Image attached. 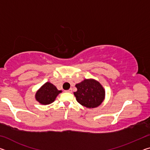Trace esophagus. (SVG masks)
I'll return each mask as SVG.
<instances>
[{
    "mask_svg": "<svg viewBox=\"0 0 150 150\" xmlns=\"http://www.w3.org/2000/svg\"><path fill=\"white\" fill-rule=\"evenodd\" d=\"M66 92H67V93H72V88H69V90L66 91Z\"/></svg>",
    "mask_w": 150,
    "mask_h": 150,
    "instance_id": "obj_1",
    "label": "esophagus"
}]
</instances>
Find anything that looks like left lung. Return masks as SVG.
<instances>
[{"instance_id":"1","label":"left lung","mask_w":150,"mask_h":150,"mask_svg":"<svg viewBox=\"0 0 150 150\" xmlns=\"http://www.w3.org/2000/svg\"><path fill=\"white\" fill-rule=\"evenodd\" d=\"M75 86L77 88L74 93L76 99L85 107H97L105 98V90L102 85L95 80L85 79Z\"/></svg>"}]
</instances>
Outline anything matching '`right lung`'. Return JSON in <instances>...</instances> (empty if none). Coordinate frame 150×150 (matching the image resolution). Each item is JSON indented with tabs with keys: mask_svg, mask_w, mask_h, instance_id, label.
<instances>
[{
	"mask_svg": "<svg viewBox=\"0 0 150 150\" xmlns=\"http://www.w3.org/2000/svg\"><path fill=\"white\" fill-rule=\"evenodd\" d=\"M60 93H62V91L57 90L55 85L47 82L35 94V98L40 103L48 105L54 102Z\"/></svg>",
	"mask_w": 150,
	"mask_h": 150,
	"instance_id": "1",
	"label": "right lung"
}]
</instances>
